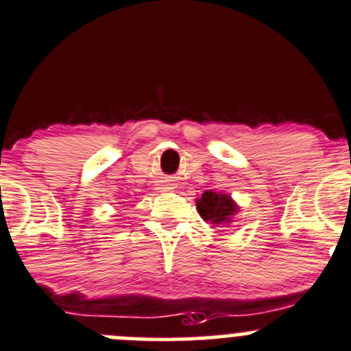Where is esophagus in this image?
Wrapping results in <instances>:
<instances>
[{
    "mask_svg": "<svg viewBox=\"0 0 351 351\" xmlns=\"http://www.w3.org/2000/svg\"><path fill=\"white\" fill-rule=\"evenodd\" d=\"M160 189H169V187H165V186H162V187H160Z\"/></svg>",
    "mask_w": 351,
    "mask_h": 351,
    "instance_id": "esophagus-1",
    "label": "esophagus"
}]
</instances>
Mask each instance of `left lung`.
<instances>
[{
  "label": "left lung",
  "mask_w": 351,
  "mask_h": 351,
  "mask_svg": "<svg viewBox=\"0 0 351 351\" xmlns=\"http://www.w3.org/2000/svg\"><path fill=\"white\" fill-rule=\"evenodd\" d=\"M197 213L204 221L215 223L217 227H227L232 221V217L239 211V206L228 194L204 191L199 199L196 201Z\"/></svg>",
  "instance_id": "left-lung-1"
}]
</instances>
